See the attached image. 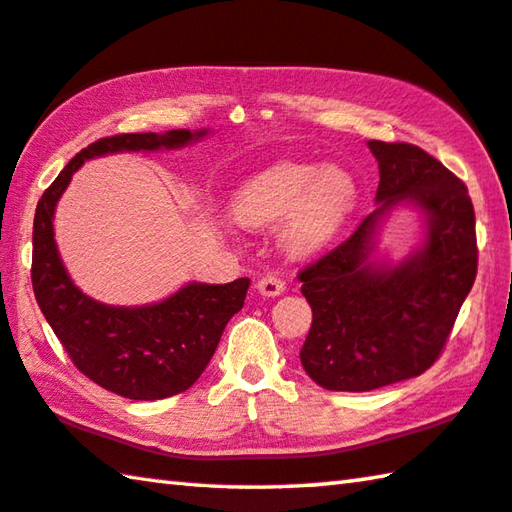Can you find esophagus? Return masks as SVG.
Returning a JSON list of instances; mask_svg holds the SVG:
<instances>
[{
	"mask_svg": "<svg viewBox=\"0 0 512 512\" xmlns=\"http://www.w3.org/2000/svg\"><path fill=\"white\" fill-rule=\"evenodd\" d=\"M284 287H287V284H284V280L277 273H266L257 280V291L268 298L280 296V293H284Z\"/></svg>",
	"mask_w": 512,
	"mask_h": 512,
	"instance_id": "obj_1",
	"label": "esophagus"
}]
</instances>
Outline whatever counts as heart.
I'll return each instance as SVG.
<instances>
[{
    "mask_svg": "<svg viewBox=\"0 0 512 512\" xmlns=\"http://www.w3.org/2000/svg\"><path fill=\"white\" fill-rule=\"evenodd\" d=\"M357 187L341 169L282 164L259 173L237 192L232 214L241 225L262 228L282 219L284 244L296 255L314 253L350 212Z\"/></svg>",
    "mask_w": 512,
    "mask_h": 512,
    "instance_id": "obj_1",
    "label": "heart"
}]
</instances>
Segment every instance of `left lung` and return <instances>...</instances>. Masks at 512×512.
<instances>
[{"mask_svg": "<svg viewBox=\"0 0 512 512\" xmlns=\"http://www.w3.org/2000/svg\"><path fill=\"white\" fill-rule=\"evenodd\" d=\"M368 146L379 162L381 205L298 273L314 314L300 361L327 391H375L429 370L479 266L474 207L463 180L415 144ZM402 200L428 212V244L400 267L375 269L367 257L376 219Z\"/></svg>", "mask_w": 512, "mask_h": 512, "instance_id": "left-lung-1", "label": "left lung"}]
</instances>
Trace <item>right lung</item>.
Here are the masks:
<instances>
[{
	"label": "right lung",
	"instance_id": "obj_1",
	"mask_svg": "<svg viewBox=\"0 0 512 512\" xmlns=\"http://www.w3.org/2000/svg\"><path fill=\"white\" fill-rule=\"evenodd\" d=\"M205 131L185 128L101 137L76 153L38 201L33 219V293L63 343L67 357L85 377L128 400H164L187 391L203 375L228 320L244 307L250 280L230 284H187L149 307H108L74 287L54 241V207L81 164L117 151L176 149Z\"/></svg>",
	"mask_w": 512,
	"mask_h": 512
}]
</instances>
